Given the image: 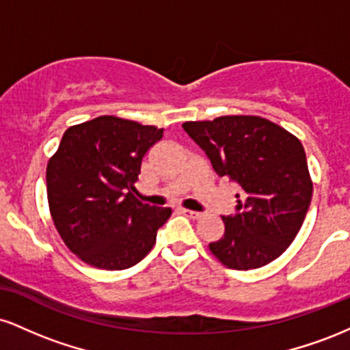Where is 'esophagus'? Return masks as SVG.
Here are the masks:
<instances>
[{"label": "esophagus", "instance_id": "34e87169", "mask_svg": "<svg viewBox=\"0 0 350 350\" xmlns=\"http://www.w3.org/2000/svg\"><path fill=\"white\" fill-rule=\"evenodd\" d=\"M180 212H183L184 215L186 217H189V219H199L200 215V212H196V211H189V208H180Z\"/></svg>", "mask_w": 350, "mask_h": 350}]
</instances>
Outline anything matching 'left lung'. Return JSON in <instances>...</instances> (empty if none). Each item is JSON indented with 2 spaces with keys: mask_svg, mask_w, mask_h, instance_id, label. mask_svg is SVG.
I'll return each mask as SVG.
<instances>
[{
  "mask_svg": "<svg viewBox=\"0 0 350 350\" xmlns=\"http://www.w3.org/2000/svg\"><path fill=\"white\" fill-rule=\"evenodd\" d=\"M184 131L217 174L240 187L235 214L222 215L224 237L208 248L227 268L252 270L290 247L311 204L306 152L296 136L252 115L186 122Z\"/></svg>",
  "mask_w": 350,
  "mask_h": 350,
  "instance_id": "left-lung-1",
  "label": "left lung"
}]
</instances>
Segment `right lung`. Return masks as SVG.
Listing matches in <instances>:
<instances>
[{"mask_svg": "<svg viewBox=\"0 0 350 350\" xmlns=\"http://www.w3.org/2000/svg\"><path fill=\"white\" fill-rule=\"evenodd\" d=\"M161 138L163 128L111 115L64 133L47 163V200L59 235L82 262L124 270L150 253L171 208L143 204L133 192L143 156Z\"/></svg>", "mask_w": 350, "mask_h": 350, "instance_id": "right-lung-1", "label": "right lung"}]
</instances>
